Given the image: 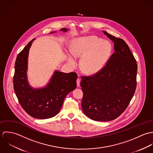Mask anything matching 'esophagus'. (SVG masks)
Instances as JSON below:
<instances>
[{
  "label": "esophagus",
  "mask_w": 153,
  "mask_h": 153,
  "mask_svg": "<svg viewBox=\"0 0 153 153\" xmlns=\"http://www.w3.org/2000/svg\"><path fill=\"white\" fill-rule=\"evenodd\" d=\"M76 82H77V87H79V86H80V79H77Z\"/></svg>",
  "instance_id": "obj_1"
}]
</instances>
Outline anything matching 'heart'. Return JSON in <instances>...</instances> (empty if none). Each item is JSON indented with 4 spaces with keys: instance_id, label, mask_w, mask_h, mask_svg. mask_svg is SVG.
Instances as JSON below:
<instances>
[{
    "instance_id": "obj_1",
    "label": "heart",
    "mask_w": 153,
    "mask_h": 153,
    "mask_svg": "<svg viewBox=\"0 0 153 153\" xmlns=\"http://www.w3.org/2000/svg\"><path fill=\"white\" fill-rule=\"evenodd\" d=\"M70 48L73 56L67 55L68 63L75 67L77 64L75 57H82L80 67L87 74L100 71L106 66L112 52V45L109 41L96 36L76 38L72 41Z\"/></svg>"
}]
</instances>
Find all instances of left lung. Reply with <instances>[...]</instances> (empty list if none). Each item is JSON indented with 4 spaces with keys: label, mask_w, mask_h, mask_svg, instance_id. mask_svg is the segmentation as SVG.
Instances as JSON below:
<instances>
[{
    "label": "left lung",
    "mask_w": 153,
    "mask_h": 153,
    "mask_svg": "<svg viewBox=\"0 0 153 153\" xmlns=\"http://www.w3.org/2000/svg\"><path fill=\"white\" fill-rule=\"evenodd\" d=\"M114 44V53L96 74L82 77V108L96 121H110L126 109L136 89L137 64L128 45L121 38L103 31Z\"/></svg>",
    "instance_id": "1"
}]
</instances>
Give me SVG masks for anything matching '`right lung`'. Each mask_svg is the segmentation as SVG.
<instances>
[{
    "instance_id": "right-lung-1",
    "label": "right lung",
    "mask_w": 153,
    "mask_h": 153,
    "mask_svg": "<svg viewBox=\"0 0 153 153\" xmlns=\"http://www.w3.org/2000/svg\"><path fill=\"white\" fill-rule=\"evenodd\" d=\"M60 31L66 32L65 28ZM56 31L50 33H56ZM35 38L18 55L15 64L13 88L22 108L33 118L44 120L56 116L60 111L65 97L76 88L77 75L55 70L46 86L34 88L28 80V60L30 48Z\"/></svg>"
}]
</instances>
